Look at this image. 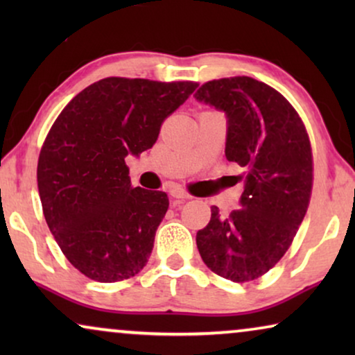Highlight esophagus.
I'll return each instance as SVG.
<instances>
[{"instance_id":"34e87169","label":"esophagus","mask_w":355,"mask_h":355,"mask_svg":"<svg viewBox=\"0 0 355 355\" xmlns=\"http://www.w3.org/2000/svg\"><path fill=\"white\" fill-rule=\"evenodd\" d=\"M169 193H171V197L176 202H184V200H187V198H191L189 192L184 191V189H181V187H173L171 191H169Z\"/></svg>"}]
</instances>
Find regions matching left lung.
Masks as SVG:
<instances>
[{
  "mask_svg": "<svg viewBox=\"0 0 355 355\" xmlns=\"http://www.w3.org/2000/svg\"><path fill=\"white\" fill-rule=\"evenodd\" d=\"M196 98L225 111L226 159L244 169L241 208L223 218L211 207L197 247L213 273L247 283L278 263L307 213L313 186L310 139L294 106L252 77L205 82Z\"/></svg>",
  "mask_w": 355,
  "mask_h": 355,
  "instance_id": "obj_1",
  "label": "left lung"
}]
</instances>
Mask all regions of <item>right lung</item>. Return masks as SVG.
Masks as SVG:
<instances>
[{"label": "right lung", "instance_id": "obj_1", "mask_svg": "<svg viewBox=\"0 0 355 355\" xmlns=\"http://www.w3.org/2000/svg\"><path fill=\"white\" fill-rule=\"evenodd\" d=\"M197 85L106 77L53 123L38 157V193L58 245L87 278L116 283L147 265L169 200L130 187L125 157L152 148L163 121Z\"/></svg>", "mask_w": 355, "mask_h": 355}]
</instances>
